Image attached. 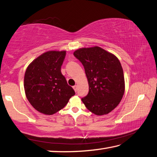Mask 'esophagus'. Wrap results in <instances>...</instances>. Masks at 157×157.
<instances>
[{
    "mask_svg": "<svg viewBox=\"0 0 157 157\" xmlns=\"http://www.w3.org/2000/svg\"><path fill=\"white\" fill-rule=\"evenodd\" d=\"M73 90H74L75 92L77 91V90H78V86H73Z\"/></svg>",
    "mask_w": 157,
    "mask_h": 157,
    "instance_id": "34e87169",
    "label": "esophagus"
}]
</instances>
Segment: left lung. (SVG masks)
Segmentation results:
<instances>
[{
  "label": "left lung",
  "mask_w": 157,
  "mask_h": 157,
  "mask_svg": "<svg viewBox=\"0 0 157 157\" xmlns=\"http://www.w3.org/2000/svg\"><path fill=\"white\" fill-rule=\"evenodd\" d=\"M73 55L84 66L88 82V93L82 102L95 115L111 112L121 102L125 90L118 58L99 46L79 48Z\"/></svg>",
  "instance_id": "obj_1"
}]
</instances>
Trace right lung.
Segmentation results:
<instances>
[{"mask_svg":"<svg viewBox=\"0 0 157 157\" xmlns=\"http://www.w3.org/2000/svg\"><path fill=\"white\" fill-rule=\"evenodd\" d=\"M66 51L50 50L33 60L24 74L26 97L36 111L45 115L56 113L75 94L61 73Z\"/></svg>","mask_w":157,"mask_h":157,"instance_id":"obj_1","label":"right lung"}]
</instances>
